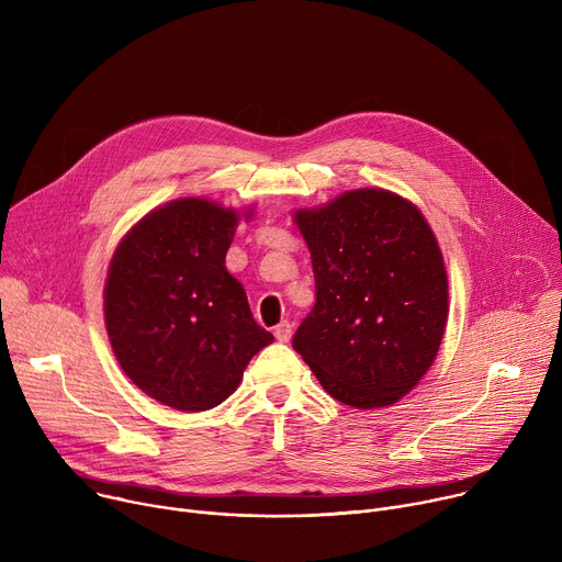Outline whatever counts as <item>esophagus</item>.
<instances>
[{
  "instance_id": "obj_1",
  "label": "esophagus",
  "mask_w": 562,
  "mask_h": 562,
  "mask_svg": "<svg viewBox=\"0 0 562 562\" xmlns=\"http://www.w3.org/2000/svg\"><path fill=\"white\" fill-rule=\"evenodd\" d=\"M273 336L278 342H289L291 336H293V325L289 323H280L276 329H273Z\"/></svg>"
}]
</instances>
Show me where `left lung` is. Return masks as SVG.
<instances>
[{"instance_id": "obj_1", "label": "left lung", "mask_w": 562, "mask_h": 562, "mask_svg": "<svg viewBox=\"0 0 562 562\" xmlns=\"http://www.w3.org/2000/svg\"><path fill=\"white\" fill-rule=\"evenodd\" d=\"M293 220L311 251L315 304L293 349L356 409L407 395L434 364L449 315L438 239L416 204L356 189Z\"/></svg>"}]
</instances>
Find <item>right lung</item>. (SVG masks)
I'll list each match as a JSON object with an SVG mask.
<instances>
[{"label":"right lung","mask_w":562,"mask_h":562,"mask_svg":"<svg viewBox=\"0 0 562 562\" xmlns=\"http://www.w3.org/2000/svg\"><path fill=\"white\" fill-rule=\"evenodd\" d=\"M204 198L146 213L113 254L104 319L113 353L146 395L206 412L237 389L249 360L273 342L224 267L239 217Z\"/></svg>","instance_id":"right-lung-1"}]
</instances>
